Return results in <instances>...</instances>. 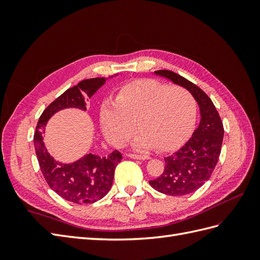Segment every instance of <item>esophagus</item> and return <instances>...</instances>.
Here are the masks:
<instances>
[{
	"label": "esophagus",
	"instance_id": "obj_1",
	"mask_svg": "<svg viewBox=\"0 0 260 260\" xmlns=\"http://www.w3.org/2000/svg\"><path fill=\"white\" fill-rule=\"evenodd\" d=\"M127 156L129 158H134V159H148L150 157L148 156H141V155H136V154H127Z\"/></svg>",
	"mask_w": 260,
	"mask_h": 260
}]
</instances>
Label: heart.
I'll return each mask as SVG.
<instances>
[{"label": "heart", "instance_id": "obj_1", "mask_svg": "<svg viewBox=\"0 0 260 260\" xmlns=\"http://www.w3.org/2000/svg\"><path fill=\"white\" fill-rule=\"evenodd\" d=\"M197 117L194 98L183 87H169L154 79H140L119 88L115 101L106 99L99 110L103 133L115 146L132 143L136 151L175 150L190 135ZM138 123H136V121Z\"/></svg>", "mask_w": 260, "mask_h": 260}]
</instances>
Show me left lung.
I'll return each mask as SVG.
<instances>
[{
	"mask_svg": "<svg viewBox=\"0 0 260 260\" xmlns=\"http://www.w3.org/2000/svg\"><path fill=\"white\" fill-rule=\"evenodd\" d=\"M154 74L190 91L200 108L201 119L191 139L179 151L164 157L163 173L150 181V184L167 196L190 194L210 179L218 163L224 133L222 121L212 101L201 88L173 71L157 70Z\"/></svg>",
	"mask_w": 260,
	"mask_h": 260,
	"instance_id": "obj_1",
	"label": "left lung"
}]
</instances>
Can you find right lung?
Segmentation results:
<instances>
[{
    "mask_svg": "<svg viewBox=\"0 0 260 260\" xmlns=\"http://www.w3.org/2000/svg\"><path fill=\"white\" fill-rule=\"evenodd\" d=\"M108 78L86 79L66 90L43 110L33 136L38 162L48 185L70 202L93 203L106 196L113 184L115 168L123 156L118 151H113L104 157L89 153L73 163L58 162L47 151L43 128L48 120L62 109L77 108L86 112V99L95 95Z\"/></svg>",
    "mask_w": 260,
    "mask_h": 260,
    "instance_id": "add662e5",
    "label": "right lung"
}]
</instances>
